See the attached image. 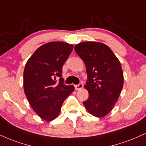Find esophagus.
Segmentation results:
<instances>
[{"label": "esophagus", "instance_id": "esophagus-1", "mask_svg": "<svg viewBox=\"0 0 146 146\" xmlns=\"http://www.w3.org/2000/svg\"><path fill=\"white\" fill-rule=\"evenodd\" d=\"M82 88H83V84L82 83H80L78 85L75 86V88L76 90H80Z\"/></svg>", "mask_w": 146, "mask_h": 146}]
</instances>
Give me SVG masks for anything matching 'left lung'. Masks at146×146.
Segmentation results:
<instances>
[{"mask_svg": "<svg viewBox=\"0 0 146 146\" xmlns=\"http://www.w3.org/2000/svg\"><path fill=\"white\" fill-rule=\"evenodd\" d=\"M75 51L85 63L89 96L84 105L94 116L104 117L113 110L123 88L122 66L111 49L100 42H82Z\"/></svg>", "mask_w": 146, "mask_h": 146, "instance_id": "left-lung-1", "label": "left lung"}]
</instances>
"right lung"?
Returning <instances> with one entry per match:
<instances>
[{
  "label": "right lung",
  "mask_w": 146,
  "mask_h": 146,
  "mask_svg": "<svg viewBox=\"0 0 146 146\" xmlns=\"http://www.w3.org/2000/svg\"><path fill=\"white\" fill-rule=\"evenodd\" d=\"M73 45L62 41L41 45L26 62L24 71V90L33 110L45 121L54 120L66 98L74 91L62 78V66ZM59 78V82L55 78Z\"/></svg>",
  "instance_id": "obj_1"
}]
</instances>
